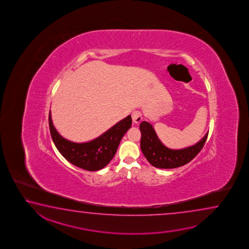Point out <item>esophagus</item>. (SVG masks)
I'll return each instance as SVG.
<instances>
[{
    "label": "esophagus",
    "mask_w": 249,
    "mask_h": 249,
    "mask_svg": "<svg viewBox=\"0 0 249 249\" xmlns=\"http://www.w3.org/2000/svg\"><path fill=\"white\" fill-rule=\"evenodd\" d=\"M131 118H132V121H133L134 124H139V123L142 121V119H143L141 111H139V110H134V111L131 113Z\"/></svg>",
    "instance_id": "34e87169"
}]
</instances>
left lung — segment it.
Wrapping results in <instances>:
<instances>
[{
  "label": "left lung",
  "mask_w": 249,
  "mask_h": 249,
  "mask_svg": "<svg viewBox=\"0 0 249 249\" xmlns=\"http://www.w3.org/2000/svg\"><path fill=\"white\" fill-rule=\"evenodd\" d=\"M139 129L141 131V151L150 164L161 169L177 168L189 163L201 151L208 136L207 132L200 141L189 147L173 150L161 143L150 123L143 121Z\"/></svg>",
  "instance_id": "1"
}]
</instances>
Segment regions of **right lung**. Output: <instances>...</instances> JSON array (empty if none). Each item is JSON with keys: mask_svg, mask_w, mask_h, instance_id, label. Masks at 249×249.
Returning <instances> with one entry per match:
<instances>
[{"mask_svg": "<svg viewBox=\"0 0 249 249\" xmlns=\"http://www.w3.org/2000/svg\"><path fill=\"white\" fill-rule=\"evenodd\" d=\"M131 123L129 115L97 139L86 143H75L60 135L53 125L51 111L49 114L50 131L55 147L70 163L90 172L101 170L110 163Z\"/></svg>", "mask_w": 249, "mask_h": 249, "instance_id": "add662e5", "label": "right lung"}]
</instances>
